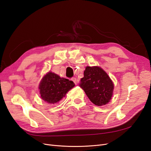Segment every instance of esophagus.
I'll return each mask as SVG.
<instances>
[{
    "instance_id": "1",
    "label": "esophagus",
    "mask_w": 151,
    "mask_h": 151,
    "mask_svg": "<svg viewBox=\"0 0 151 151\" xmlns=\"http://www.w3.org/2000/svg\"><path fill=\"white\" fill-rule=\"evenodd\" d=\"M71 80L74 82V83H75V84H77V80L76 78H75V77H72V78L71 79Z\"/></svg>"
}]
</instances>
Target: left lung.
Instances as JSON below:
<instances>
[{
  "label": "left lung",
  "mask_w": 151,
  "mask_h": 151,
  "mask_svg": "<svg viewBox=\"0 0 151 151\" xmlns=\"http://www.w3.org/2000/svg\"><path fill=\"white\" fill-rule=\"evenodd\" d=\"M79 86L90 101L98 106L106 104L113 96L114 84L103 68L87 66Z\"/></svg>",
  "instance_id": "1"
}]
</instances>
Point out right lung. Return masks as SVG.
Masks as SVG:
<instances>
[{"label": "right lung", "instance_id": "1", "mask_svg": "<svg viewBox=\"0 0 151 151\" xmlns=\"http://www.w3.org/2000/svg\"><path fill=\"white\" fill-rule=\"evenodd\" d=\"M74 82L49 72L44 76L39 85L41 98L50 104L57 103L74 88Z\"/></svg>", "mask_w": 151, "mask_h": 151}]
</instances>
